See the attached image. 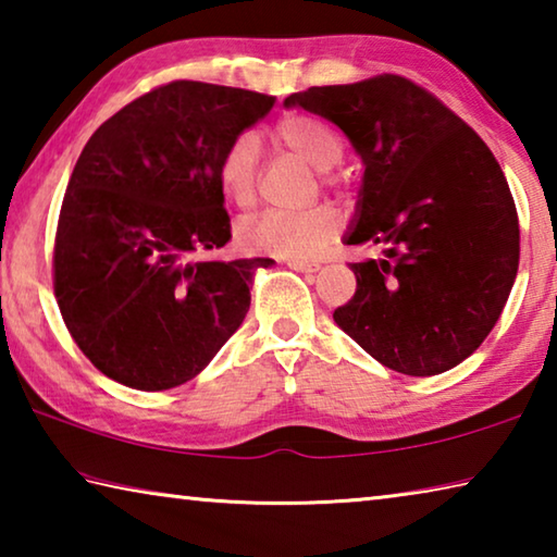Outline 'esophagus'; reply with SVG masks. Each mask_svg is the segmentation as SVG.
Returning <instances> with one entry per match:
<instances>
[{
  "label": "esophagus",
  "mask_w": 557,
  "mask_h": 557,
  "mask_svg": "<svg viewBox=\"0 0 557 557\" xmlns=\"http://www.w3.org/2000/svg\"><path fill=\"white\" fill-rule=\"evenodd\" d=\"M287 265L297 272H317L319 268H322V262L319 260H289Z\"/></svg>",
  "instance_id": "34e87169"
}]
</instances>
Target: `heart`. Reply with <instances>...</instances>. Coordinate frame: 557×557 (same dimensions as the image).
I'll use <instances>...</instances> for the list:
<instances>
[{
  "instance_id": "obj_1",
  "label": "heart",
  "mask_w": 557,
  "mask_h": 557,
  "mask_svg": "<svg viewBox=\"0 0 557 557\" xmlns=\"http://www.w3.org/2000/svg\"><path fill=\"white\" fill-rule=\"evenodd\" d=\"M272 137L280 149L301 159L317 172H329L344 157L342 137L324 120L305 115V112L282 115L272 127ZM258 178L260 145L250 132H240L223 147L219 164H215V184L231 203L248 209L256 201ZM322 182L332 186L334 178L322 174ZM338 231H342V215L332 206L322 203L295 213L270 211L256 215V219L240 223L238 240L248 252L280 260H305L326 248Z\"/></svg>"
}]
</instances>
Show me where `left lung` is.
I'll list each match as a JSON object with an SVG mask.
<instances>
[{
  "label": "left lung",
  "instance_id": "obj_1",
  "mask_svg": "<svg viewBox=\"0 0 557 557\" xmlns=\"http://www.w3.org/2000/svg\"><path fill=\"white\" fill-rule=\"evenodd\" d=\"M285 106L334 122L366 164L346 245L383 258L351 262L356 295L334 322L391 371L455 369L502 317L521 256L492 149L430 90L393 73L292 92Z\"/></svg>",
  "mask_w": 557,
  "mask_h": 557
}]
</instances>
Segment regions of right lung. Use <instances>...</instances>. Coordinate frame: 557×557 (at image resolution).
Listing matches in <instances>:
<instances>
[{
    "label": "right lung",
    "instance_id": "right-lung-1",
    "mask_svg": "<svg viewBox=\"0 0 557 557\" xmlns=\"http://www.w3.org/2000/svg\"><path fill=\"white\" fill-rule=\"evenodd\" d=\"M275 106L265 92L172 81L92 132L65 188L53 292L73 342L137 391L199 375L243 324L270 258L199 260L231 240L223 147Z\"/></svg>",
    "mask_w": 557,
    "mask_h": 557
}]
</instances>
